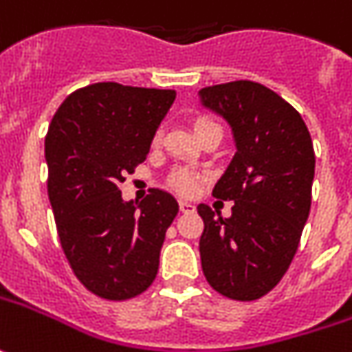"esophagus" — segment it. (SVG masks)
<instances>
[{"label":"esophagus","mask_w":352,"mask_h":352,"mask_svg":"<svg viewBox=\"0 0 352 352\" xmlns=\"http://www.w3.org/2000/svg\"><path fill=\"white\" fill-rule=\"evenodd\" d=\"M179 210L181 212H195V204L187 200H179Z\"/></svg>","instance_id":"34e87169"}]
</instances>
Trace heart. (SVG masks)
I'll return each mask as SVG.
<instances>
[{"mask_svg": "<svg viewBox=\"0 0 352 352\" xmlns=\"http://www.w3.org/2000/svg\"><path fill=\"white\" fill-rule=\"evenodd\" d=\"M208 124H214L212 120H208V118H199L197 120V124H195V130H199L202 126H208ZM171 187L179 190L181 195H190V192H195L197 190V185H199V177L195 175L192 171H187V169H181V171H177L171 175Z\"/></svg>", "mask_w": 352, "mask_h": 352, "instance_id": "1", "label": "heart"}]
</instances>
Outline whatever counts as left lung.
<instances>
[{"label":"left lung","instance_id":"obj_1","mask_svg":"<svg viewBox=\"0 0 352 352\" xmlns=\"http://www.w3.org/2000/svg\"><path fill=\"white\" fill-rule=\"evenodd\" d=\"M199 99L230 124L236 144L212 190L216 199L234 200L232 216L199 204L202 273L222 296L257 300L294 259L311 206L314 144L296 109L261 83L204 87Z\"/></svg>","mask_w":352,"mask_h":352}]
</instances>
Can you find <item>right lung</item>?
Instances as JSON below:
<instances>
[{"mask_svg": "<svg viewBox=\"0 0 352 352\" xmlns=\"http://www.w3.org/2000/svg\"><path fill=\"white\" fill-rule=\"evenodd\" d=\"M173 101V89L93 83L60 104L44 140L62 249L79 283L104 300L138 296L157 274L179 204L162 188L134 204L118 187L146 160Z\"/></svg>", "mask_w": 352, "mask_h": 352, "instance_id": "1", "label": "right lung"}]
</instances>
